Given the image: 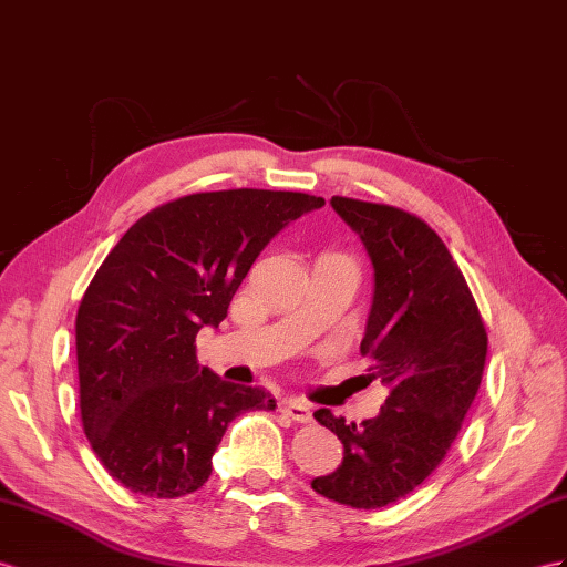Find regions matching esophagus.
I'll list each match as a JSON object with an SVG mask.
<instances>
[{
  "mask_svg": "<svg viewBox=\"0 0 567 567\" xmlns=\"http://www.w3.org/2000/svg\"><path fill=\"white\" fill-rule=\"evenodd\" d=\"M280 410L297 424H309L311 422V408L301 400H285Z\"/></svg>",
  "mask_w": 567,
  "mask_h": 567,
  "instance_id": "esophagus-1",
  "label": "esophagus"
}]
</instances>
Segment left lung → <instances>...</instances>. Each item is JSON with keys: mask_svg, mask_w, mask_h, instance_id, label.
I'll return each instance as SVG.
<instances>
[{"mask_svg": "<svg viewBox=\"0 0 567 567\" xmlns=\"http://www.w3.org/2000/svg\"><path fill=\"white\" fill-rule=\"evenodd\" d=\"M373 266V297L361 354L390 388L379 416L344 424L330 410L316 422L338 435L342 464L311 488L357 511L414 491L455 443L482 383L486 328L447 246L416 215L332 196Z\"/></svg>", "mask_w": 567, "mask_h": 567, "instance_id": "1", "label": "left lung"}]
</instances>
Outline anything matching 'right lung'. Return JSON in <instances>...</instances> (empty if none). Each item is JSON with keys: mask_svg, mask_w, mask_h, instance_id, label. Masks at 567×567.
I'll use <instances>...</instances> for the list:
<instances>
[{"mask_svg": "<svg viewBox=\"0 0 567 567\" xmlns=\"http://www.w3.org/2000/svg\"><path fill=\"white\" fill-rule=\"evenodd\" d=\"M321 196L264 188L165 203L114 246L76 313L83 431L128 491L179 498L198 491L227 426L275 410L264 388L223 381L196 359L200 328L227 316L258 254Z\"/></svg>", "mask_w": 567, "mask_h": 567, "instance_id": "right-lung-1", "label": "right lung"}]
</instances>
